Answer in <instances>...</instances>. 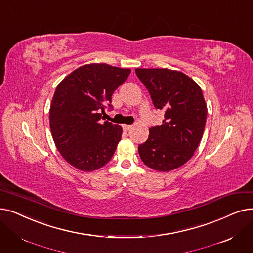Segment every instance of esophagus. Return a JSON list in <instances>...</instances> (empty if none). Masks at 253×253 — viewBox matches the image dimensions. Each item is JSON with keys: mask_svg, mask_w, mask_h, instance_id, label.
<instances>
[{"mask_svg": "<svg viewBox=\"0 0 253 253\" xmlns=\"http://www.w3.org/2000/svg\"><path fill=\"white\" fill-rule=\"evenodd\" d=\"M122 127H123V130H124V131H128V130H130V129H131V127H132V125L123 124V125H122Z\"/></svg>", "mask_w": 253, "mask_h": 253, "instance_id": "esophagus-1", "label": "esophagus"}]
</instances>
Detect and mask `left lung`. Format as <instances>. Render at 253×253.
<instances>
[{"mask_svg":"<svg viewBox=\"0 0 253 253\" xmlns=\"http://www.w3.org/2000/svg\"><path fill=\"white\" fill-rule=\"evenodd\" d=\"M135 73L154 106L164 112L162 124L151 127L138 146L140 159L158 171L178 169L193 156L204 134L208 109L202 89L180 71L137 68Z\"/></svg>","mask_w":253,"mask_h":253,"instance_id":"8db88e82","label":"left lung"}]
</instances>
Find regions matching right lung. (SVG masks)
<instances>
[{
	"instance_id": "add662e5",
	"label": "right lung",
	"mask_w": 253,
	"mask_h": 253,
	"mask_svg": "<svg viewBox=\"0 0 253 253\" xmlns=\"http://www.w3.org/2000/svg\"><path fill=\"white\" fill-rule=\"evenodd\" d=\"M131 70L107 64H87L59 84L49 109L51 135L63 158L83 171L102 168L112 159L122 127L100 122L112 95Z\"/></svg>"
}]
</instances>
